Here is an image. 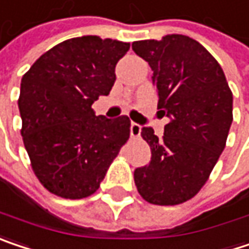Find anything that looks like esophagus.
<instances>
[{"instance_id":"1","label":"esophagus","mask_w":249,"mask_h":249,"mask_svg":"<svg viewBox=\"0 0 249 249\" xmlns=\"http://www.w3.org/2000/svg\"><path fill=\"white\" fill-rule=\"evenodd\" d=\"M140 134H141V125L132 123L131 124V137H140Z\"/></svg>"}]
</instances>
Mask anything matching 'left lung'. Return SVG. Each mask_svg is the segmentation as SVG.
Returning a JSON list of instances; mask_svg holds the SVG:
<instances>
[{
  "label": "left lung",
  "instance_id": "8db88e82",
  "mask_svg": "<svg viewBox=\"0 0 249 249\" xmlns=\"http://www.w3.org/2000/svg\"><path fill=\"white\" fill-rule=\"evenodd\" d=\"M132 50L149 64L158 112L170 118L162 138L142 128L152 155L134 171V181L149 204L178 205L204 187L225 148L232 92L218 61L187 35L135 41Z\"/></svg>",
  "mask_w": 249,
  "mask_h": 249
}]
</instances>
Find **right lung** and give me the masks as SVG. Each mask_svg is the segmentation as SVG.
<instances>
[{
	"label": "right lung",
	"mask_w": 249,
	"mask_h": 249,
	"mask_svg": "<svg viewBox=\"0 0 249 249\" xmlns=\"http://www.w3.org/2000/svg\"><path fill=\"white\" fill-rule=\"evenodd\" d=\"M128 50V42L97 35L71 38L42 54L21 79L22 141L36 178L58 196L92 195L129 138L128 117L107 120L92 109L109 94Z\"/></svg>",
	"instance_id": "right-lung-1"
}]
</instances>
